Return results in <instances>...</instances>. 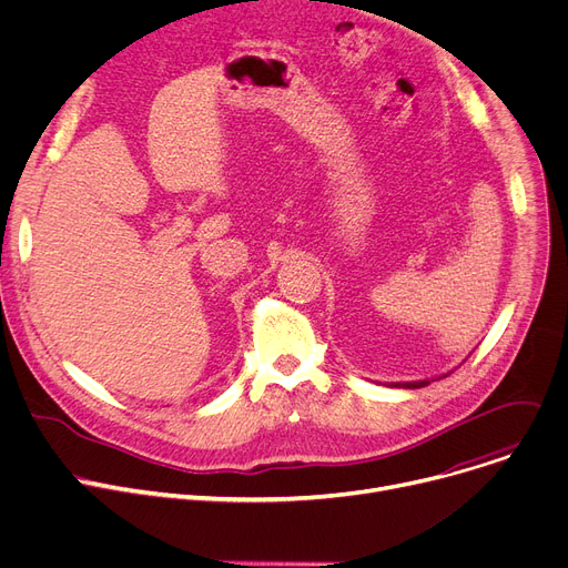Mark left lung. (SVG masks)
<instances>
[{"label": "left lung", "instance_id": "1", "mask_svg": "<svg viewBox=\"0 0 568 568\" xmlns=\"http://www.w3.org/2000/svg\"><path fill=\"white\" fill-rule=\"evenodd\" d=\"M447 376V374H445ZM428 385V381H415V383H392V387H408V389H417V387H424Z\"/></svg>", "mask_w": 568, "mask_h": 568}]
</instances>
